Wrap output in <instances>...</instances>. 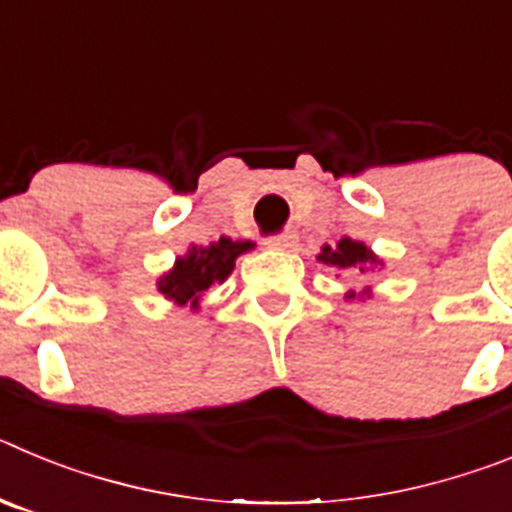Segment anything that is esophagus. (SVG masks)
<instances>
[{"label": "esophagus", "instance_id": "esophagus-1", "mask_svg": "<svg viewBox=\"0 0 512 512\" xmlns=\"http://www.w3.org/2000/svg\"><path fill=\"white\" fill-rule=\"evenodd\" d=\"M295 235L292 233H282V235H271V238H266L264 246L271 248V251H287V248L295 246Z\"/></svg>", "mask_w": 512, "mask_h": 512}]
</instances>
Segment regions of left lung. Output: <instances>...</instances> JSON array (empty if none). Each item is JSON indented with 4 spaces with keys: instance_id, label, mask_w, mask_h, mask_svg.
<instances>
[{
    "instance_id": "8db88e82",
    "label": "left lung",
    "mask_w": 512,
    "mask_h": 512,
    "mask_svg": "<svg viewBox=\"0 0 512 512\" xmlns=\"http://www.w3.org/2000/svg\"><path fill=\"white\" fill-rule=\"evenodd\" d=\"M320 264L330 266V269L343 271V274H369L374 269H382L384 261L379 259L377 253L372 248L366 246L364 241H354V238H348L343 235L341 241H336L333 246L325 243L318 253ZM372 297V287H364L361 292L356 289H348L343 300L354 302V300H369Z\"/></svg>"
}]
</instances>
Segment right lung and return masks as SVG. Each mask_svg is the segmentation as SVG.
<instances>
[{
  "instance_id": "obj_1",
  "label": "right lung",
  "mask_w": 512,
  "mask_h": 512,
  "mask_svg": "<svg viewBox=\"0 0 512 512\" xmlns=\"http://www.w3.org/2000/svg\"><path fill=\"white\" fill-rule=\"evenodd\" d=\"M253 248L256 243L233 241L228 235H223L220 241H212L210 246H189V251L184 256H176L174 266L158 277V292L174 305H189L192 310H200L207 289L223 284L235 269V259Z\"/></svg>"
}]
</instances>
